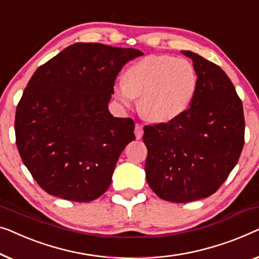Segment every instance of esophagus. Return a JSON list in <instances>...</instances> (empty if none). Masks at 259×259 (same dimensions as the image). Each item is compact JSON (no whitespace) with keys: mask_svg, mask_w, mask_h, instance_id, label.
Masks as SVG:
<instances>
[{"mask_svg":"<svg viewBox=\"0 0 259 259\" xmlns=\"http://www.w3.org/2000/svg\"><path fill=\"white\" fill-rule=\"evenodd\" d=\"M134 134H136V138L138 139V140H140V139L142 138V136H144V130H142V126L139 125V123H137V125H136Z\"/></svg>","mask_w":259,"mask_h":259,"instance_id":"obj_1","label":"esophagus"}]
</instances>
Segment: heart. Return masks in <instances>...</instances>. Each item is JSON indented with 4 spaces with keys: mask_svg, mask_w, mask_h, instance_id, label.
I'll return each instance as SVG.
<instances>
[{
    "mask_svg": "<svg viewBox=\"0 0 259 259\" xmlns=\"http://www.w3.org/2000/svg\"><path fill=\"white\" fill-rule=\"evenodd\" d=\"M197 76L185 58L152 55L133 63L114 85V96L123 106L139 98L142 117L153 122H169L188 110L196 93Z\"/></svg>",
    "mask_w": 259,
    "mask_h": 259,
    "instance_id": "b5f03b06",
    "label": "heart"
}]
</instances>
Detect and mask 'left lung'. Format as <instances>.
<instances>
[{
	"label": "left lung",
	"mask_w": 259,
	"mask_h": 259,
	"mask_svg": "<svg viewBox=\"0 0 259 259\" xmlns=\"http://www.w3.org/2000/svg\"><path fill=\"white\" fill-rule=\"evenodd\" d=\"M197 76L190 107L168 123L145 126L148 186L164 201L186 203L210 196L237 163L244 145L243 105L227 73L192 51Z\"/></svg>",
	"instance_id": "obj_1"
}]
</instances>
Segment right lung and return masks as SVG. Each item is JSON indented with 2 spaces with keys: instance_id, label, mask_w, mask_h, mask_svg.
<instances>
[{
  "instance_id": "1",
  "label": "right lung",
  "mask_w": 259,
  "mask_h": 259,
  "mask_svg": "<svg viewBox=\"0 0 259 259\" xmlns=\"http://www.w3.org/2000/svg\"><path fill=\"white\" fill-rule=\"evenodd\" d=\"M144 54L131 48L76 43L39 66L16 108L22 161L42 189L74 202L106 192L134 136L131 118L108 111L121 67Z\"/></svg>"
}]
</instances>
